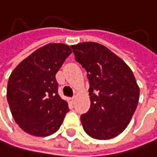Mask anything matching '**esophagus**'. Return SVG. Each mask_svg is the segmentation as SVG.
Instances as JSON below:
<instances>
[{
	"label": "esophagus",
	"mask_w": 157,
	"mask_h": 157,
	"mask_svg": "<svg viewBox=\"0 0 157 157\" xmlns=\"http://www.w3.org/2000/svg\"><path fill=\"white\" fill-rule=\"evenodd\" d=\"M68 101H69V103H74V101H75V96H73V97H71V98H68Z\"/></svg>",
	"instance_id": "1"
}]
</instances>
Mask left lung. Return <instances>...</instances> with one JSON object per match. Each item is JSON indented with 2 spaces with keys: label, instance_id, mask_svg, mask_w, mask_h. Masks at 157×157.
<instances>
[{
  "label": "left lung",
  "instance_id": "8db88e82",
  "mask_svg": "<svg viewBox=\"0 0 157 157\" xmlns=\"http://www.w3.org/2000/svg\"><path fill=\"white\" fill-rule=\"evenodd\" d=\"M75 59L86 68L90 108L81 115L90 137L107 140L129 125L139 100V86L130 67L103 44L84 42L71 46Z\"/></svg>",
  "mask_w": 157,
  "mask_h": 157
}]
</instances>
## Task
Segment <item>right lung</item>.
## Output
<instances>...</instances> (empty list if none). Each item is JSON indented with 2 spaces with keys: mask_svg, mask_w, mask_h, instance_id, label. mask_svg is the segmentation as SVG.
<instances>
[{
  "mask_svg": "<svg viewBox=\"0 0 157 157\" xmlns=\"http://www.w3.org/2000/svg\"><path fill=\"white\" fill-rule=\"evenodd\" d=\"M71 54L65 44H48L23 60L11 72L7 102L15 122L34 136H48L59 130L67 102L58 93L56 73Z\"/></svg>",
  "mask_w": 157,
  "mask_h": 157,
  "instance_id": "1",
  "label": "right lung"
}]
</instances>
